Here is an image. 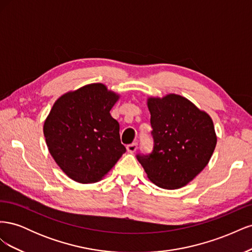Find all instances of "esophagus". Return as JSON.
Wrapping results in <instances>:
<instances>
[{
    "label": "esophagus",
    "instance_id": "esophagus-1",
    "mask_svg": "<svg viewBox=\"0 0 252 252\" xmlns=\"http://www.w3.org/2000/svg\"><path fill=\"white\" fill-rule=\"evenodd\" d=\"M127 151L130 152V154H132V152H134L136 149H138V143H132V144H129L127 145Z\"/></svg>",
    "mask_w": 252,
    "mask_h": 252
}]
</instances>
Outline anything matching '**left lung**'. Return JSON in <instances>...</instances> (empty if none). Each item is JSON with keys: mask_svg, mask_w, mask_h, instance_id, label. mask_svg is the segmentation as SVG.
Returning a JSON list of instances; mask_svg holds the SVG:
<instances>
[{"mask_svg": "<svg viewBox=\"0 0 252 252\" xmlns=\"http://www.w3.org/2000/svg\"><path fill=\"white\" fill-rule=\"evenodd\" d=\"M154 148L136 155L148 179L164 189L187 185L208 164L217 145L211 118L179 94L149 97Z\"/></svg>", "mask_w": 252, "mask_h": 252, "instance_id": "left-lung-1", "label": "left lung"}]
</instances>
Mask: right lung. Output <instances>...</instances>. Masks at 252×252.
<instances>
[{
  "label": "right lung",
  "mask_w": 252,
  "mask_h": 252,
  "mask_svg": "<svg viewBox=\"0 0 252 252\" xmlns=\"http://www.w3.org/2000/svg\"><path fill=\"white\" fill-rule=\"evenodd\" d=\"M119 95L100 83L59 97L44 123V135L56 163L75 182L100 181L126 148L110 110Z\"/></svg>",
  "instance_id": "add662e5"
}]
</instances>
